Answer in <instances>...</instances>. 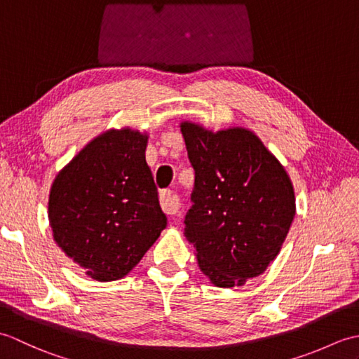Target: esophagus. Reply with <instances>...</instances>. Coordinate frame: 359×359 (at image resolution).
I'll list each match as a JSON object with an SVG mask.
<instances>
[{
  "label": "esophagus",
  "mask_w": 359,
  "mask_h": 359,
  "mask_svg": "<svg viewBox=\"0 0 359 359\" xmlns=\"http://www.w3.org/2000/svg\"><path fill=\"white\" fill-rule=\"evenodd\" d=\"M160 205H162V210L166 212L168 216L177 215L180 210V201L177 194L172 191H162L160 193Z\"/></svg>",
  "instance_id": "1"
}]
</instances>
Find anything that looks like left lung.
Returning <instances> with one entry per match:
<instances>
[{
	"label": "left lung",
	"instance_id": "left-lung-1",
	"mask_svg": "<svg viewBox=\"0 0 359 359\" xmlns=\"http://www.w3.org/2000/svg\"><path fill=\"white\" fill-rule=\"evenodd\" d=\"M180 131L196 174L185 238L211 284L243 285L279 255L296 215L292 180L250 129L182 121Z\"/></svg>",
	"mask_w": 359,
	"mask_h": 359
}]
</instances>
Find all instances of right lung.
<instances>
[{"label": "right lung", "instance_id": "obj_1", "mask_svg": "<svg viewBox=\"0 0 359 359\" xmlns=\"http://www.w3.org/2000/svg\"><path fill=\"white\" fill-rule=\"evenodd\" d=\"M148 135L109 129L90 140L53 180V241L88 276L117 280L140 262L166 226L144 158Z\"/></svg>", "mask_w": 359, "mask_h": 359}]
</instances>
